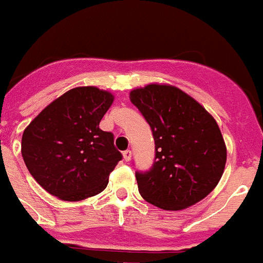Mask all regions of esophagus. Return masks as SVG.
<instances>
[{"label":"esophagus","instance_id":"esophagus-1","mask_svg":"<svg viewBox=\"0 0 263 263\" xmlns=\"http://www.w3.org/2000/svg\"><path fill=\"white\" fill-rule=\"evenodd\" d=\"M123 160H125L126 162H129L130 160H132V152H130L129 149L123 152Z\"/></svg>","mask_w":263,"mask_h":263}]
</instances>
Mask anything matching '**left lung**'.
Masks as SVG:
<instances>
[{
  "instance_id": "obj_1",
  "label": "left lung",
  "mask_w": 263,
  "mask_h": 263,
  "mask_svg": "<svg viewBox=\"0 0 263 263\" xmlns=\"http://www.w3.org/2000/svg\"><path fill=\"white\" fill-rule=\"evenodd\" d=\"M130 101L149 123L156 144L151 171L136 173L141 196L166 211L203 200L222 179L227 160V147L214 117L171 84L134 88Z\"/></svg>"
}]
</instances>
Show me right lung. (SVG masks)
Listing matches in <instances>:
<instances>
[{
	"label": "right lung",
	"mask_w": 263,
	"mask_h": 263,
	"mask_svg": "<svg viewBox=\"0 0 263 263\" xmlns=\"http://www.w3.org/2000/svg\"><path fill=\"white\" fill-rule=\"evenodd\" d=\"M114 95L94 86L56 98L25 127L21 155L33 179L60 200L79 201L105 190L122 160L114 136L99 122Z\"/></svg>",
	"instance_id": "add662e5"
}]
</instances>
